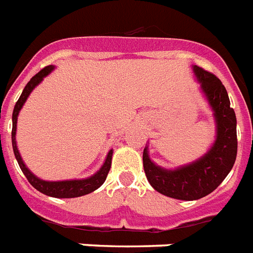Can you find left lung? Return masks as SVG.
I'll list each match as a JSON object with an SVG mask.
<instances>
[{"instance_id": "1", "label": "left lung", "mask_w": 253, "mask_h": 253, "mask_svg": "<svg viewBox=\"0 0 253 253\" xmlns=\"http://www.w3.org/2000/svg\"><path fill=\"white\" fill-rule=\"evenodd\" d=\"M201 88L207 95L217 121V139L209 153L201 159L181 169H163L143 150V169L151 187L159 193L177 200H199L217 189L231 171L238 153L236 116L230 107L225 86L213 73L193 66Z\"/></svg>"}]
</instances>
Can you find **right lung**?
<instances>
[{
	"mask_svg": "<svg viewBox=\"0 0 253 253\" xmlns=\"http://www.w3.org/2000/svg\"><path fill=\"white\" fill-rule=\"evenodd\" d=\"M52 69H53V66L49 65L43 68L39 73H36L35 76L28 81V84H26V87H24V90L22 91L21 96H19V99H18V102L15 103V107H14V111H13L11 142H13L14 155H15V158H17L18 165H19L22 172L24 173V176L27 177L28 183L31 184L32 187L46 196L58 197V199H72V197H80V196L91 193V192H94L95 189H98V188L100 187L104 181H106V177L107 175H108V172H110V169H111L112 150H111L110 153H108V155H107V159L106 162H104V165L102 166V169H99L94 176L88 177V179H84V180L44 181L38 179L35 175H32V173L28 171V169L24 166L23 161H22L21 155H19V151H18L17 149V143H15V130H17L18 114H19V111H21L23 103L26 102V99L28 98V95L31 94V91L34 90V87L38 86V84L42 82V80H43L44 77H45L46 74H49Z\"/></svg>",
	"mask_w": 253,
	"mask_h": 253,
	"instance_id": "add662e5",
	"label": "right lung"
}]
</instances>
